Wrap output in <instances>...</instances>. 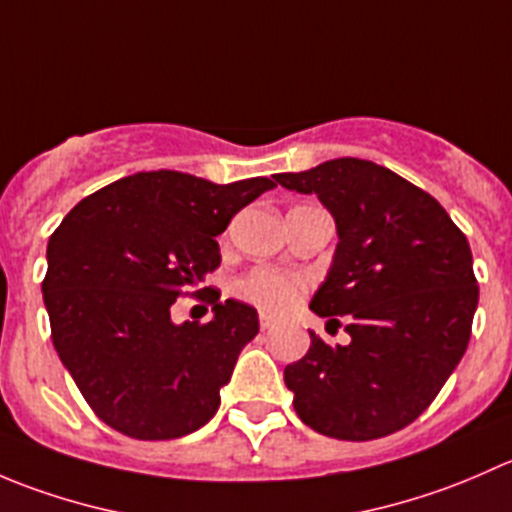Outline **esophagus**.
Segmentation results:
<instances>
[{"instance_id":"34e87169","label":"esophagus","mask_w":512,"mask_h":512,"mask_svg":"<svg viewBox=\"0 0 512 512\" xmlns=\"http://www.w3.org/2000/svg\"><path fill=\"white\" fill-rule=\"evenodd\" d=\"M272 324H275V317H272V314H267V312H260V327L270 329Z\"/></svg>"}]
</instances>
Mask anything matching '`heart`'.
Instances as JSON below:
<instances>
[{
  "label": "heart",
  "instance_id": "b5f03b06",
  "mask_svg": "<svg viewBox=\"0 0 512 512\" xmlns=\"http://www.w3.org/2000/svg\"><path fill=\"white\" fill-rule=\"evenodd\" d=\"M304 289H307V282L299 275L270 270V267H257V270L247 272L235 285V292L245 302L275 314L292 309L304 297Z\"/></svg>",
  "mask_w": 512,
  "mask_h": 512
}]
</instances>
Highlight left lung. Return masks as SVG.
Wrapping results in <instances>:
<instances>
[{
    "instance_id": "1",
    "label": "left lung",
    "mask_w": 512,
    "mask_h": 512,
    "mask_svg": "<svg viewBox=\"0 0 512 512\" xmlns=\"http://www.w3.org/2000/svg\"><path fill=\"white\" fill-rule=\"evenodd\" d=\"M317 195L337 223V250L309 309L347 319V347L309 332L285 369L297 416L329 438L371 441L416 421L466 354L478 285L466 235L436 198L394 170L334 158L275 175Z\"/></svg>"
}]
</instances>
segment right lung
<instances>
[{
    "label": "right lung",
    "instance_id": "obj_1",
    "mask_svg": "<svg viewBox=\"0 0 512 512\" xmlns=\"http://www.w3.org/2000/svg\"><path fill=\"white\" fill-rule=\"evenodd\" d=\"M272 188L270 178L218 185L151 170L96 190L61 220L41 282L51 342L103 423L168 441L215 416L260 332L257 309L215 294L208 324H175L170 307L220 265L215 237L232 215Z\"/></svg>",
    "mask_w": 512,
    "mask_h": 512
}]
</instances>
